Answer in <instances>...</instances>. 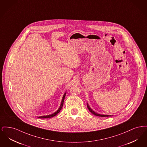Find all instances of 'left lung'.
Listing matches in <instances>:
<instances>
[{"mask_svg": "<svg viewBox=\"0 0 147 147\" xmlns=\"http://www.w3.org/2000/svg\"><path fill=\"white\" fill-rule=\"evenodd\" d=\"M87 106H88V108L89 110L93 115H95V116H101V117H108V116H109V115H100V114H98V113H95V112H94V111H92V110H91V108L89 107V105H87Z\"/></svg>", "mask_w": 147, "mask_h": 147, "instance_id": "8db88e82", "label": "left lung"}]
</instances>
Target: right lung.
<instances>
[{
    "label": "right lung",
    "instance_id": "right-lung-1",
    "mask_svg": "<svg viewBox=\"0 0 147 147\" xmlns=\"http://www.w3.org/2000/svg\"><path fill=\"white\" fill-rule=\"evenodd\" d=\"M65 96V94H64V95H63V98H62V102H61V106H60V107L59 108V109H58L56 112H55V113H53V114L50 115L40 116V117H38V118H40V119H48V118H51V117H54V116H55L56 115H57L59 112V111L61 110V109H62V107H63V102H64V100Z\"/></svg>",
    "mask_w": 147,
    "mask_h": 147
}]
</instances>
